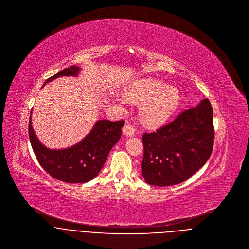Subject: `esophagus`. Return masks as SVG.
<instances>
[{
  "instance_id": "34e87169",
  "label": "esophagus",
  "mask_w": 249,
  "mask_h": 249,
  "mask_svg": "<svg viewBox=\"0 0 249 249\" xmlns=\"http://www.w3.org/2000/svg\"><path fill=\"white\" fill-rule=\"evenodd\" d=\"M122 130H123V133H124L126 136H129V137L134 135V133H135V129H134L131 125L128 124V123L125 124V126L123 127Z\"/></svg>"
}]
</instances>
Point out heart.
Here are the masks:
<instances>
[{
    "instance_id": "1",
    "label": "heart",
    "mask_w": 249,
    "mask_h": 249,
    "mask_svg": "<svg viewBox=\"0 0 249 249\" xmlns=\"http://www.w3.org/2000/svg\"><path fill=\"white\" fill-rule=\"evenodd\" d=\"M124 97L131 104L141 105L140 120L148 128H158L166 123L177 111L181 100L177 87L153 78L136 80L125 89ZM116 101L121 107L125 103L122 97Z\"/></svg>"
}]
</instances>
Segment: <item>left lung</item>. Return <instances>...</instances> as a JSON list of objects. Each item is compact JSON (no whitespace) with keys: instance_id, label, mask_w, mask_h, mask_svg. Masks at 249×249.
Instances as JSON below:
<instances>
[{"instance_id":"8db88e82","label":"left lung","mask_w":249,"mask_h":249,"mask_svg":"<svg viewBox=\"0 0 249 249\" xmlns=\"http://www.w3.org/2000/svg\"><path fill=\"white\" fill-rule=\"evenodd\" d=\"M213 109L208 99L164 127L142 135V177L158 187L182 183L206 163L213 150Z\"/></svg>"}]
</instances>
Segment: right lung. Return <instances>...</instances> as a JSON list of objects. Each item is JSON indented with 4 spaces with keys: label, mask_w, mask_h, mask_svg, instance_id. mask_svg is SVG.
<instances>
[{
    "label": "right lung",
    "mask_w": 249,
    "mask_h": 249,
    "mask_svg": "<svg viewBox=\"0 0 249 249\" xmlns=\"http://www.w3.org/2000/svg\"><path fill=\"white\" fill-rule=\"evenodd\" d=\"M80 70L78 66L66 68L48 78L44 86L61 76H77ZM124 123V120H97L80 142L64 149H50L37 138L31 115L29 137L37 160L52 178L66 183H86L102 170L111 148L120 139Z\"/></svg>",
    "instance_id": "add662e5"
}]
</instances>
